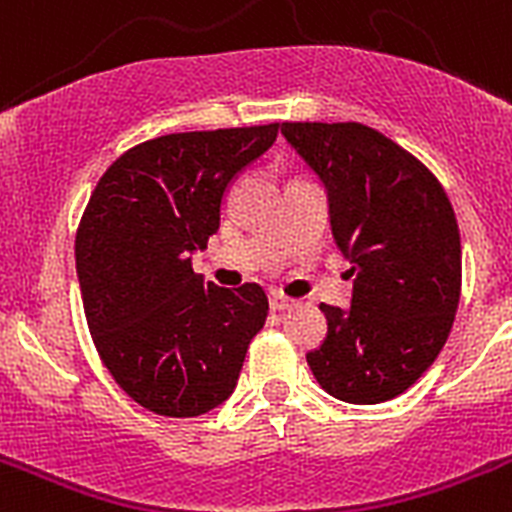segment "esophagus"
Returning <instances> with one entry per match:
<instances>
[{
    "mask_svg": "<svg viewBox=\"0 0 512 512\" xmlns=\"http://www.w3.org/2000/svg\"><path fill=\"white\" fill-rule=\"evenodd\" d=\"M269 307L271 310H289V307H295V300H289V297H284V295H271L269 297Z\"/></svg>",
    "mask_w": 512,
    "mask_h": 512,
    "instance_id": "esophagus-1",
    "label": "esophagus"
}]
</instances>
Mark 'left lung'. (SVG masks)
<instances>
[{"mask_svg": "<svg viewBox=\"0 0 512 512\" xmlns=\"http://www.w3.org/2000/svg\"><path fill=\"white\" fill-rule=\"evenodd\" d=\"M328 194L333 238L351 264V307L320 305L328 336L307 354L328 395L377 405L413 387L441 354L461 295L454 207L436 176L359 122H282Z\"/></svg>", "mask_w": 512, "mask_h": 512, "instance_id": "8db88e82", "label": "left lung"}]
</instances>
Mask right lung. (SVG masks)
<instances>
[{
    "mask_svg": "<svg viewBox=\"0 0 512 512\" xmlns=\"http://www.w3.org/2000/svg\"><path fill=\"white\" fill-rule=\"evenodd\" d=\"M279 125L161 135L104 171L76 233V274L94 346L138 405L197 418L233 395L269 302L192 269L220 228L230 184Z\"/></svg>",
    "mask_w": 512,
    "mask_h": 512,
    "instance_id": "1",
    "label": "right lung"
}]
</instances>
